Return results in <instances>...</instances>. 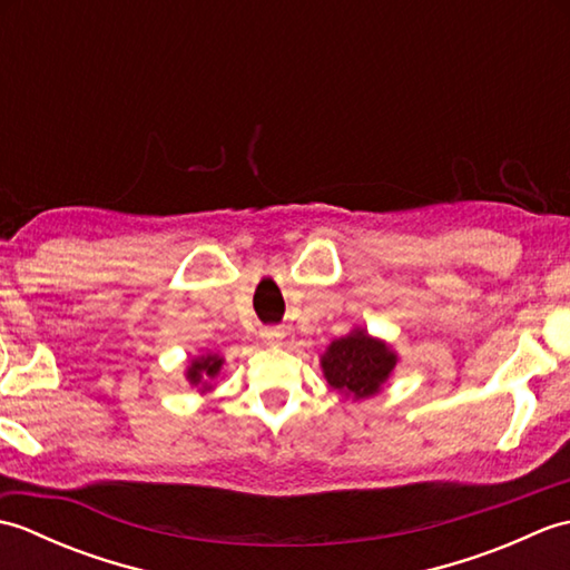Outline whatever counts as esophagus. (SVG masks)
Wrapping results in <instances>:
<instances>
[{"label": "esophagus", "mask_w": 570, "mask_h": 570, "mask_svg": "<svg viewBox=\"0 0 570 570\" xmlns=\"http://www.w3.org/2000/svg\"><path fill=\"white\" fill-rule=\"evenodd\" d=\"M262 341L266 343V345H282V341H284V331L282 328H262Z\"/></svg>", "instance_id": "34e87169"}]
</instances>
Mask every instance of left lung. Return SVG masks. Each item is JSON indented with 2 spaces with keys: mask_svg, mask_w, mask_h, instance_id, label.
I'll return each mask as SVG.
<instances>
[{
  "mask_svg": "<svg viewBox=\"0 0 570 570\" xmlns=\"http://www.w3.org/2000/svg\"><path fill=\"white\" fill-rule=\"evenodd\" d=\"M325 380L345 396L365 399L377 394L396 367V353L367 331L355 328L337 337L321 357Z\"/></svg>",
  "mask_w": 570,
  "mask_h": 570,
  "instance_id": "1",
  "label": "left lung"
}]
</instances>
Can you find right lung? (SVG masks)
Returning <instances> with one entry per match:
<instances>
[{"label": "right lung", "instance_id": "obj_1", "mask_svg": "<svg viewBox=\"0 0 570 570\" xmlns=\"http://www.w3.org/2000/svg\"><path fill=\"white\" fill-rule=\"evenodd\" d=\"M223 357L220 355H200L196 357L188 365L186 370V380L193 384V386H200V392H208L210 390V380H215L217 374H220V367H223Z\"/></svg>", "mask_w": 570, "mask_h": 570}]
</instances>
